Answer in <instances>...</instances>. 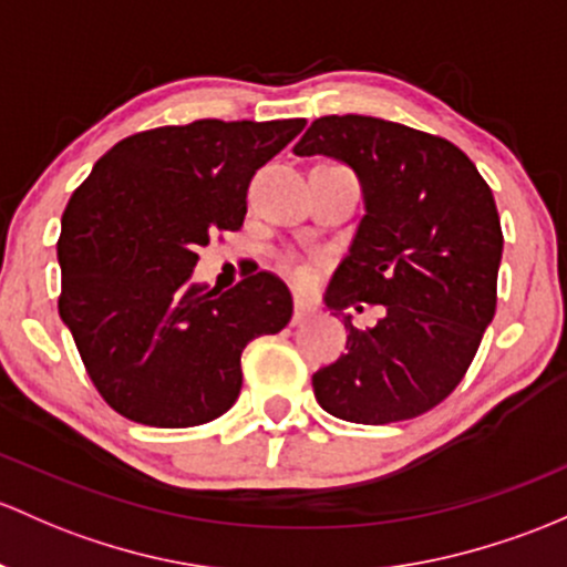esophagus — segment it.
I'll list each match as a JSON object with an SVG mask.
<instances>
[{"label":"esophagus","mask_w":567,"mask_h":567,"mask_svg":"<svg viewBox=\"0 0 567 567\" xmlns=\"http://www.w3.org/2000/svg\"><path fill=\"white\" fill-rule=\"evenodd\" d=\"M312 315V307H309L307 299H301V296H296V303H293V326L303 323V320Z\"/></svg>","instance_id":"34e87169"}]
</instances>
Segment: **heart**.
Returning a JSON list of instances; mask_svg holds the SVG:
<instances>
[{"label":"heart","mask_w":567,"mask_h":567,"mask_svg":"<svg viewBox=\"0 0 567 567\" xmlns=\"http://www.w3.org/2000/svg\"><path fill=\"white\" fill-rule=\"evenodd\" d=\"M279 266H282L285 271L293 274V277L299 279V282H307V279H309V268L301 264L299 255H293V252H282V255H279Z\"/></svg>","instance_id":"obj_1"}]
</instances>
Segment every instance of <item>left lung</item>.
<instances>
[{"mask_svg": "<svg viewBox=\"0 0 567 567\" xmlns=\"http://www.w3.org/2000/svg\"><path fill=\"white\" fill-rule=\"evenodd\" d=\"M293 152L342 159L363 187L367 214L326 303L386 307L372 330L344 316L348 353L312 374L315 399L353 424L429 413L462 383L497 307L492 189L451 141L359 113L315 118Z\"/></svg>", "mask_w": 567, "mask_h": 567, "instance_id": "left-lung-1", "label": "left lung"}]
</instances>
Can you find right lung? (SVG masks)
<instances>
[{"label":"right lung","mask_w":567,"mask_h":567,"mask_svg":"<svg viewBox=\"0 0 567 567\" xmlns=\"http://www.w3.org/2000/svg\"><path fill=\"white\" fill-rule=\"evenodd\" d=\"M303 118L143 130L97 159L62 214L59 315L89 380L124 419L198 426L241 391V353L290 323L277 274L255 271L219 293L189 285L198 249L238 230L255 171Z\"/></svg>","instance_id":"obj_1"}]
</instances>
